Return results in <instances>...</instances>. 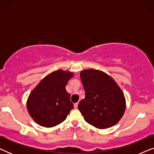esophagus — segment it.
<instances>
[{"label": "esophagus", "mask_w": 154, "mask_h": 154, "mask_svg": "<svg viewBox=\"0 0 154 154\" xmlns=\"http://www.w3.org/2000/svg\"><path fill=\"white\" fill-rule=\"evenodd\" d=\"M78 105H79V103H75V104H74V108L75 109H76L77 108V107H78Z\"/></svg>", "instance_id": "34e87169"}]
</instances>
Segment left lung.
Instances as JSON below:
<instances>
[{"label":"left lung","instance_id":"1","mask_svg":"<svg viewBox=\"0 0 154 154\" xmlns=\"http://www.w3.org/2000/svg\"><path fill=\"white\" fill-rule=\"evenodd\" d=\"M85 97L79 108L85 121L100 129L110 128L120 121L125 109L124 94L113 79L101 71L81 72Z\"/></svg>","mask_w":154,"mask_h":154}]
</instances>
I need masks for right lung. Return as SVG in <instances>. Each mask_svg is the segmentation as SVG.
Wrapping results in <instances>:
<instances>
[{"instance_id": "1", "label": "right lung", "mask_w": 154, "mask_h": 154, "mask_svg": "<svg viewBox=\"0 0 154 154\" xmlns=\"http://www.w3.org/2000/svg\"><path fill=\"white\" fill-rule=\"evenodd\" d=\"M73 73L59 70L50 73L31 92L27 109L32 119L43 127L51 128L66 119L73 104L65 87Z\"/></svg>"}]
</instances>
